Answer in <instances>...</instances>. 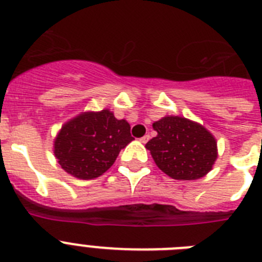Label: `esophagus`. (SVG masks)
Here are the masks:
<instances>
[{"label":"esophagus","instance_id":"1","mask_svg":"<svg viewBox=\"0 0 262 262\" xmlns=\"http://www.w3.org/2000/svg\"><path fill=\"white\" fill-rule=\"evenodd\" d=\"M149 140V135H144L143 138H140V142L142 143H147Z\"/></svg>","mask_w":262,"mask_h":262}]
</instances>
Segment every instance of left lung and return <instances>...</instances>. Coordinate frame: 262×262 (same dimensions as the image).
<instances>
[{
    "label": "left lung",
    "mask_w": 262,
    "mask_h": 262,
    "mask_svg": "<svg viewBox=\"0 0 262 262\" xmlns=\"http://www.w3.org/2000/svg\"><path fill=\"white\" fill-rule=\"evenodd\" d=\"M157 133L145 144L155 163L169 177L191 181L212 169L217 157L216 140L202 124L181 117H164L155 122Z\"/></svg>",
    "instance_id": "obj_1"
}]
</instances>
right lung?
Instances as JSON below:
<instances>
[{"label":"right lung","mask_w":262,"mask_h":262,"mask_svg":"<svg viewBox=\"0 0 262 262\" xmlns=\"http://www.w3.org/2000/svg\"><path fill=\"white\" fill-rule=\"evenodd\" d=\"M129 124L108 110L88 111L67 122L53 143V154L67 173L80 180L99 177L134 138Z\"/></svg>","instance_id":"add662e5"}]
</instances>
